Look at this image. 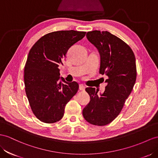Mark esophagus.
Wrapping results in <instances>:
<instances>
[{
    "mask_svg": "<svg viewBox=\"0 0 158 158\" xmlns=\"http://www.w3.org/2000/svg\"><path fill=\"white\" fill-rule=\"evenodd\" d=\"M85 89V87L83 84H80L79 85V89L81 91H84Z\"/></svg>",
    "mask_w": 158,
    "mask_h": 158,
    "instance_id": "esophagus-1",
    "label": "esophagus"
}]
</instances>
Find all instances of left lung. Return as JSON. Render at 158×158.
<instances>
[{"mask_svg":"<svg viewBox=\"0 0 158 158\" xmlns=\"http://www.w3.org/2000/svg\"><path fill=\"white\" fill-rule=\"evenodd\" d=\"M86 36L99 52V73L108 78L106 90L100 95L95 88L85 89L91 100L83 115L89 123L102 126L117 118L131 94L137 76L135 57L128 44L110 32L93 31Z\"/></svg>","mask_w":158,"mask_h":158,"instance_id":"left-lung-1","label":"left lung"}]
</instances>
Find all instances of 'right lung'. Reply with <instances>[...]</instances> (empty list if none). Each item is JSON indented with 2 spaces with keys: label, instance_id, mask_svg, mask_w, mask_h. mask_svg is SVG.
Returning a JSON list of instances; mask_svg holds the SVG:
<instances>
[{
  "label": "right lung",
  "instance_id": "right-lung-1",
  "mask_svg": "<svg viewBox=\"0 0 158 158\" xmlns=\"http://www.w3.org/2000/svg\"><path fill=\"white\" fill-rule=\"evenodd\" d=\"M85 34L73 30L52 32L31 48L24 70L25 92L34 115L42 122L61 119L66 104L78 91L77 83L60 77L59 67L69 48Z\"/></svg>",
  "mask_w": 158,
  "mask_h": 158
}]
</instances>
